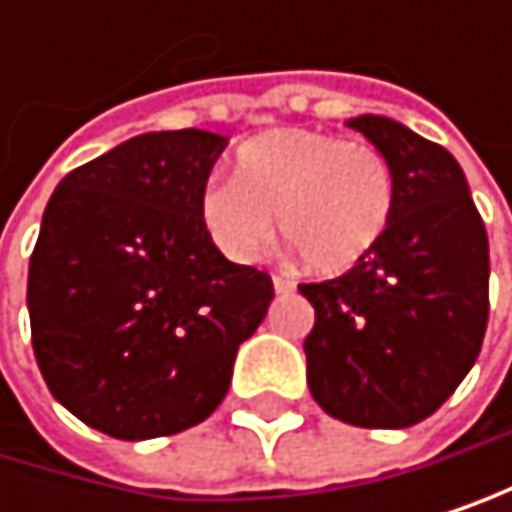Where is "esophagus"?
I'll return each mask as SVG.
<instances>
[{
	"mask_svg": "<svg viewBox=\"0 0 512 512\" xmlns=\"http://www.w3.org/2000/svg\"><path fill=\"white\" fill-rule=\"evenodd\" d=\"M273 288H276V294H291L294 291V282L279 273V276H273Z\"/></svg>",
	"mask_w": 512,
	"mask_h": 512,
	"instance_id": "1",
	"label": "esophagus"
}]
</instances>
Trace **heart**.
<instances>
[{"instance_id":"obj_1","label":"heart","mask_w":512,"mask_h":512,"mask_svg":"<svg viewBox=\"0 0 512 512\" xmlns=\"http://www.w3.org/2000/svg\"><path fill=\"white\" fill-rule=\"evenodd\" d=\"M393 168L365 141L276 128L236 150L233 178H211L196 199L208 242L233 264H254L276 233L307 264L347 270L378 245L393 214Z\"/></svg>"}]
</instances>
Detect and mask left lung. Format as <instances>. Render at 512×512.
I'll list each match as a JSON object with an SVG mask.
<instances>
[{
  "instance_id": "left-lung-1",
  "label": "left lung",
  "mask_w": 512,
  "mask_h": 512,
  "mask_svg": "<svg viewBox=\"0 0 512 512\" xmlns=\"http://www.w3.org/2000/svg\"><path fill=\"white\" fill-rule=\"evenodd\" d=\"M393 168L384 236L344 276L301 285L316 310L304 341L313 399L353 427L402 430L458 390L488 325V236L445 147L396 119L356 116Z\"/></svg>"
}]
</instances>
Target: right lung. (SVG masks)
I'll list each match as a JSON object with an SVG mask.
<instances>
[{
    "instance_id": "add662e5",
    "label": "right lung",
    "mask_w": 512,
    "mask_h": 512,
    "mask_svg": "<svg viewBox=\"0 0 512 512\" xmlns=\"http://www.w3.org/2000/svg\"><path fill=\"white\" fill-rule=\"evenodd\" d=\"M230 137L150 131L57 184L30 258L33 353L51 396L116 439L205 421L267 316V273L227 261L196 199Z\"/></svg>"
}]
</instances>
